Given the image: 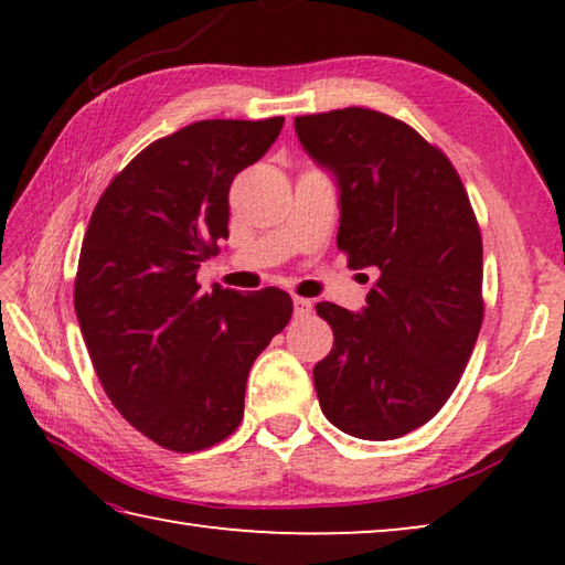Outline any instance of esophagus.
Masks as SVG:
<instances>
[{
  "mask_svg": "<svg viewBox=\"0 0 565 565\" xmlns=\"http://www.w3.org/2000/svg\"><path fill=\"white\" fill-rule=\"evenodd\" d=\"M311 313V301L309 299H301V296H294V317L296 319H303Z\"/></svg>",
  "mask_w": 565,
  "mask_h": 565,
  "instance_id": "esophagus-1",
  "label": "esophagus"
}]
</instances>
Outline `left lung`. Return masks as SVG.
<instances>
[{
  "label": "left lung",
  "mask_w": 565,
  "mask_h": 565,
  "mask_svg": "<svg viewBox=\"0 0 565 565\" xmlns=\"http://www.w3.org/2000/svg\"><path fill=\"white\" fill-rule=\"evenodd\" d=\"M301 147L339 189L337 244L379 279L361 311L317 303L333 349L313 366L323 416L391 441L454 394L483 321V246L468 194L408 124L349 107L294 119Z\"/></svg>",
  "instance_id": "8db88e82"
}]
</instances>
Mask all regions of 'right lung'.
Listing matches in <instances>:
<instances>
[{
    "label": "right lung",
    "mask_w": 565,
    "mask_h": 565,
    "mask_svg": "<svg viewBox=\"0 0 565 565\" xmlns=\"http://www.w3.org/2000/svg\"><path fill=\"white\" fill-rule=\"evenodd\" d=\"M284 127L206 119L157 139L111 179L82 242L74 309L119 414L169 451L224 441L246 376L291 319L281 289L202 294L196 271L228 238V186Z\"/></svg>",
    "instance_id": "add662e5"
}]
</instances>
